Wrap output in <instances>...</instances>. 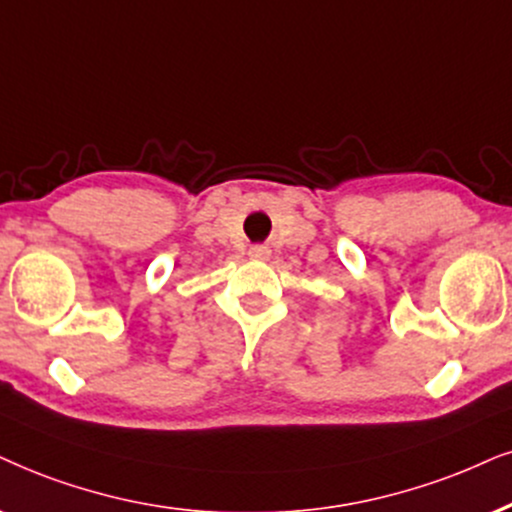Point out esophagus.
Returning a JSON list of instances; mask_svg holds the SVG:
<instances>
[{"mask_svg": "<svg viewBox=\"0 0 512 512\" xmlns=\"http://www.w3.org/2000/svg\"><path fill=\"white\" fill-rule=\"evenodd\" d=\"M271 250L267 248V245H252L250 248V257L252 260H269Z\"/></svg>", "mask_w": 512, "mask_h": 512, "instance_id": "obj_1", "label": "esophagus"}]
</instances>
